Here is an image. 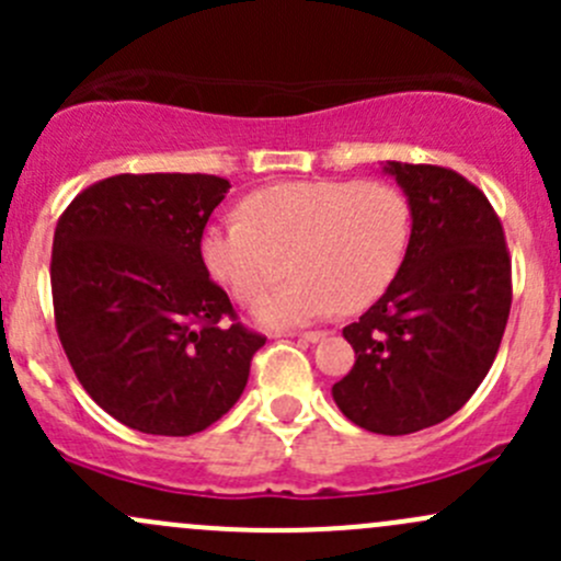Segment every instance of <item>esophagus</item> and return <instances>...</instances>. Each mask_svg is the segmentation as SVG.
I'll return each instance as SVG.
<instances>
[{
    "label": "esophagus",
    "mask_w": 561,
    "mask_h": 561,
    "mask_svg": "<svg viewBox=\"0 0 561 561\" xmlns=\"http://www.w3.org/2000/svg\"><path fill=\"white\" fill-rule=\"evenodd\" d=\"M298 336H301L304 342H320V339L325 336V331H304V333H298Z\"/></svg>",
    "instance_id": "obj_1"
}]
</instances>
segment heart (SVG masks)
<instances>
[{
    "label": "heart",
    "instance_id": "heart-1",
    "mask_svg": "<svg viewBox=\"0 0 561 561\" xmlns=\"http://www.w3.org/2000/svg\"><path fill=\"white\" fill-rule=\"evenodd\" d=\"M412 211L388 181L317 179L263 186L244 201V219L203 233L201 254L236 301L257 304L265 325H304L333 309L371 307L404 260Z\"/></svg>",
    "mask_w": 561,
    "mask_h": 561
}]
</instances>
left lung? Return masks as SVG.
Segmentation results:
<instances>
[{"mask_svg":"<svg viewBox=\"0 0 561 561\" xmlns=\"http://www.w3.org/2000/svg\"><path fill=\"white\" fill-rule=\"evenodd\" d=\"M410 197L399 274L344 328L355 364L333 401L375 434H412L461 410L489 375L513 304L505 230L483 190L443 165L388 162Z\"/></svg>","mask_w":561,"mask_h":561,"instance_id":"1","label":"left lung"}]
</instances>
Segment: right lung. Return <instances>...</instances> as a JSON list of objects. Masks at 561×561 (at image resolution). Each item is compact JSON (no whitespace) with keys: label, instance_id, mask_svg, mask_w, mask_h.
Wrapping results in <instances>:
<instances>
[{"label":"right lung","instance_id":"1","mask_svg":"<svg viewBox=\"0 0 561 561\" xmlns=\"http://www.w3.org/2000/svg\"><path fill=\"white\" fill-rule=\"evenodd\" d=\"M228 190L206 173H122L78 192L56 222L59 342L83 390L135 432L190 437L217 423L265 344L201 254Z\"/></svg>","mask_w":561,"mask_h":561}]
</instances>
